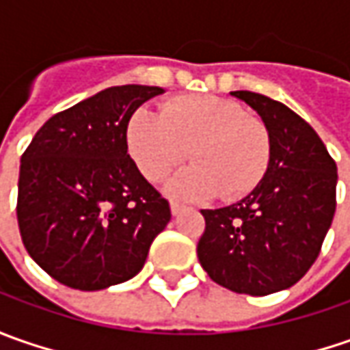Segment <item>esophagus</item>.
<instances>
[{"mask_svg": "<svg viewBox=\"0 0 350 350\" xmlns=\"http://www.w3.org/2000/svg\"><path fill=\"white\" fill-rule=\"evenodd\" d=\"M169 208H171V214H173V216H177V214H181V210L185 208V206L179 204V202H171V204H169Z\"/></svg>", "mask_w": 350, "mask_h": 350, "instance_id": "34e87169", "label": "esophagus"}]
</instances>
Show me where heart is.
Masks as SVG:
<instances>
[{
  "mask_svg": "<svg viewBox=\"0 0 350 350\" xmlns=\"http://www.w3.org/2000/svg\"><path fill=\"white\" fill-rule=\"evenodd\" d=\"M128 152L150 183H159L189 157L195 165L167 183V195L239 200L262 181L271 163V134L261 118L218 95H181L161 113L136 109L126 126Z\"/></svg>",
  "mask_w": 350,
  "mask_h": 350,
  "instance_id": "b5f03b06",
  "label": "heart"
}]
</instances>
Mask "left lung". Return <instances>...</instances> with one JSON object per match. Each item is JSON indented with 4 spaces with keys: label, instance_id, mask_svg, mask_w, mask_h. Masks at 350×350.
Masks as SVG:
<instances>
[{
    "label": "left lung",
    "instance_id": "left-lung-1",
    "mask_svg": "<svg viewBox=\"0 0 350 350\" xmlns=\"http://www.w3.org/2000/svg\"><path fill=\"white\" fill-rule=\"evenodd\" d=\"M257 111L271 134V163L239 202L202 210L196 255L224 288L267 296L290 288L319 255L333 222L337 165L325 144L286 105L251 91H232Z\"/></svg>",
    "mask_w": 350,
    "mask_h": 350
}]
</instances>
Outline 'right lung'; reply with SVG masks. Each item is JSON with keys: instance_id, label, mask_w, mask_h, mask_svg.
Listing matches in <instances>:
<instances>
[{"instance_id": "1", "label": "right lung", "mask_w": 350, "mask_h": 350, "mask_svg": "<svg viewBox=\"0 0 350 350\" xmlns=\"http://www.w3.org/2000/svg\"><path fill=\"white\" fill-rule=\"evenodd\" d=\"M161 88L118 85L48 118L21 157L17 220L34 262L75 290L142 271L169 202L128 155L126 126Z\"/></svg>"}]
</instances>
